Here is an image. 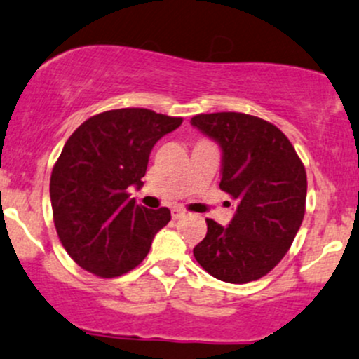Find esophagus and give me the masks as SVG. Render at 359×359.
<instances>
[{"label":"esophagus","instance_id":"esophagus-1","mask_svg":"<svg viewBox=\"0 0 359 359\" xmlns=\"http://www.w3.org/2000/svg\"><path fill=\"white\" fill-rule=\"evenodd\" d=\"M171 215H172V219H175V221H178V219L184 217V210L178 209V207H175V209L171 210Z\"/></svg>","mask_w":359,"mask_h":359}]
</instances>
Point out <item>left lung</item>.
Returning a JSON list of instances; mask_svg holds the SVG:
<instances>
[{
  "instance_id": "8db88e82",
  "label": "left lung",
  "mask_w": 359,
  "mask_h": 359,
  "mask_svg": "<svg viewBox=\"0 0 359 359\" xmlns=\"http://www.w3.org/2000/svg\"><path fill=\"white\" fill-rule=\"evenodd\" d=\"M191 125L222 150V191L238 200L229 226L207 219L194 248L215 279L245 284L283 260L304 217L306 171L287 137L272 123L243 113L196 114Z\"/></svg>"
}]
</instances>
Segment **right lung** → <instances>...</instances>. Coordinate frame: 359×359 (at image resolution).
Wrapping results in <instances>:
<instances>
[{
    "label": "right lung",
    "mask_w": 359,
    "mask_h": 359,
    "mask_svg": "<svg viewBox=\"0 0 359 359\" xmlns=\"http://www.w3.org/2000/svg\"><path fill=\"white\" fill-rule=\"evenodd\" d=\"M181 123L144 107H125L88 118L68 138L53 168L49 194L57 236L80 267L113 279L147 257L171 212L138 205L128 188L144 184L152 147Z\"/></svg>",
    "instance_id": "obj_1"
}]
</instances>
